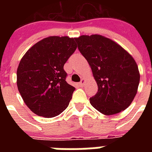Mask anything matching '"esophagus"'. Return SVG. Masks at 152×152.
Returning a JSON list of instances; mask_svg holds the SVG:
<instances>
[{
  "label": "esophagus",
  "instance_id": "esophagus-1",
  "mask_svg": "<svg viewBox=\"0 0 152 152\" xmlns=\"http://www.w3.org/2000/svg\"><path fill=\"white\" fill-rule=\"evenodd\" d=\"M84 83H85V80H84V79H82V80H81L80 82L79 83V85L81 86V87H82V86L84 85Z\"/></svg>",
  "mask_w": 152,
  "mask_h": 152
}]
</instances>
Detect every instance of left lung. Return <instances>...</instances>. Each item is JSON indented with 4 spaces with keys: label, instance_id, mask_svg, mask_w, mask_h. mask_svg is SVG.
Here are the masks:
<instances>
[{
    "label": "left lung",
    "instance_id": "1",
    "mask_svg": "<svg viewBox=\"0 0 152 152\" xmlns=\"http://www.w3.org/2000/svg\"><path fill=\"white\" fill-rule=\"evenodd\" d=\"M78 49L90 65L98 92L91 106L105 115L125 110L137 95L140 72L134 58L116 42L100 34L76 38Z\"/></svg>",
    "mask_w": 152,
    "mask_h": 152
}]
</instances>
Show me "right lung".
Here are the masks:
<instances>
[{
	"label": "right lung",
	"instance_id": "obj_1",
	"mask_svg": "<svg viewBox=\"0 0 152 152\" xmlns=\"http://www.w3.org/2000/svg\"><path fill=\"white\" fill-rule=\"evenodd\" d=\"M75 38L50 36L26 52L18 66V90L31 110L53 118L68 107L75 88L65 80L64 64L77 48Z\"/></svg>",
	"mask_w": 152,
	"mask_h": 152
}]
</instances>
